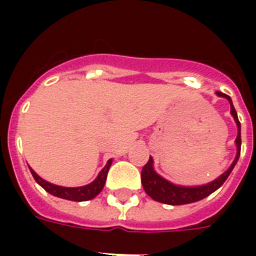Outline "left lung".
Listing matches in <instances>:
<instances>
[{"label":"left lung","instance_id":"left-lung-1","mask_svg":"<svg viewBox=\"0 0 256 256\" xmlns=\"http://www.w3.org/2000/svg\"><path fill=\"white\" fill-rule=\"evenodd\" d=\"M218 97H224L226 100L229 101L230 104V114L237 126V137L234 144H236V158L232 162V164L225 172H222L220 177L215 178L214 181H211L208 184H204V185H196V186H185V185H177V184L170 182L168 180L163 178L159 176L154 168V159L150 158V162L146 163L141 172V182L144 186V190L146 194L152 198L156 202H160V203L170 204V206H181V204H189L198 202L202 198H207L211 193L215 192L216 189L222 186V184L225 182L226 178L229 177V174L232 170L236 166L237 160L240 158V150H242V126L238 122V118H237V112L233 106L232 98L229 96L224 94L220 92H216Z\"/></svg>","mask_w":256,"mask_h":256}]
</instances>
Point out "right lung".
I'll use <instances>...</instances> for the list:
<instances>
[{
    "label": "right lung",
    "mask_w": 256,
    "mask_h": 256,
    "mask_svg": "<svg viewBox=\"0 0 256 256\" xmlns=\"http://www.w3.org/2000/svg\"><path fill=\"white\" fill-rule=\"evenodd\" d=\"M111 164L112 159H110V160L106 162V164L104 166V168L98 172V176L96 177V180L93 182L88 184V185H84V186H76V188H67V186H60V185H54V184L48 182L44 178L40 177L31 167L30 172L36 182L40 184L46 192L53 194V196H56V198H66V200H72V202H86V200L94 198L102 190L104 185H106V174H108V170H110Z\"/></svg>",
    "instance_id": "1"
}]
</instances>
